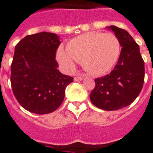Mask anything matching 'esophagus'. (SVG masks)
<instances>
[{"mask_svg": "<svg viewBox=\"0 0 153 153\" xmlns=\"http://www.w3.org/2000/svg\"><path fill=\"white\" fill-rule=\"evenodd\" d=\"M74 81H81V80H83V77L80 76V75H77L74 78Z\"/></svg>", "mask_w": 153, "mask_h": 153, "instance_id": "esophagus-1", "label": "esophagus"}]
</instances>
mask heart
<instances>
[{
    "label": "heart",
    "mask_w": 153,
    "mask_h": 153,
    "mask_svg": "<svg viewBox=\"0 0 153 153\" xmlns=\"http://www.w3.org/2000/svg\"><path fill=\"white\" fill-rule=\"evenodd\" d=\"M121 51L120 42L113 33L90 32L70 40L66 51L60 49L57 60L69 70L74 68V60L82 63L93 75L104 74L112 69Z\"/></svg>",
    "instance_id": "b5f03b06"
}]
</instances>
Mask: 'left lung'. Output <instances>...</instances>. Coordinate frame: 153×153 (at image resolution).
<instances>
[{"instance_id": "left-lung-1", "label": "left lung", "mask_w": 153, "mask_h": 153, "mask_svg": "<svg viewBox=\"0 0 153 153\" xmlns=\"http://www.w3.org/2000/svg\"><path fill=\"white\" fill-rule=\"evenodd\" d=\"M122 47L118 62L106 76L95 79L90 93L94 106L104 111H116L130 105L141 92L144 82V61L136 43L128 32L111 25Z\"/></svg>"}]
</instances>
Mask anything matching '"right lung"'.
Listing matches in <instances>:
<instances>
[{
    "label": "right lung",
    "mask_w": 153,
    "mask_h": 153,
    "mask_svg": "<svg viewBox=\"0 0 153 153\" xmlns=\"http://www.w3.org/2000/svg\"><path fill=\"white\" fill-rule=\"evenodd\" d=\"M60 44L56 34L42 32L26 36L15 46L10 83L15 98L30 112H53L73 82L72 77L57 70L55 58Z\"/></svg>",
    "instance_id": "1"
}]
</instances>
